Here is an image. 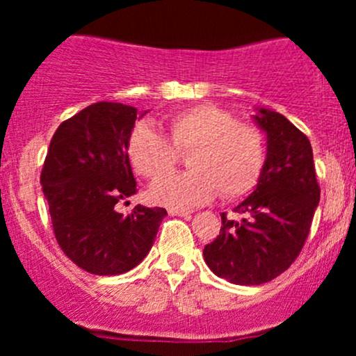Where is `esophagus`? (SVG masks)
<instances>
[{"label": "esophagus", "mask_w": 356, "mask_h": 356, "mask_svg": "<svg viewBox=\"0 0 356 356\" xmlns=\"http://www.w3.org/2000/svg\"><path fill=\"white\" fill-rule=\"evenodd\" d=\"M169 214H170V216H182V218L191 219L192 212H191V211H187V209H175V207H170V209H169Z\"/></svg>", "instance_id": "esophagus-1"}]
</instances>
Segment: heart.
<instances>
[{
	"mask_svg": "<svg viewBox=\"0 0 356 356\" xmlns=\"http://www.w3.org/2000/svg\"><path fill=\"white\" fill-rule=\"evenodd\" d=\"M169 138L149 124L130 134L127 152L142 177L159 179L187 157L189 172L169 175L152 186L155 202L170 207L197 206L216 194L224 201L243 197L256 187L264 167L266 147L259 129L241 124L216 105H194L165 122Z\"/></svg>",
	"mask_w": 356,
	"mask_h": 356,
	"instance_id": "1",
	"label": "heart"
}]
</instances>
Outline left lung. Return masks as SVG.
Returning <instances> with one entry per match:
<instances>
[{
    "label": "left lung",
    "instance_id": "left-lung-1",
    "mask_svg": "<svg viewBox=\"0 0 356 356\" xmlns=\"http://www.w3.org/2000/svg\"><path fill=\"white\" fill-rule=\"evenodd\" d=\"M254 120L268 137L263 172L254 192L234 207L243 219L222 212L219 236L204 248L216 276L243 286L268 283L295 263L320 202L308 137L273 110L259 108Z\"/></svg>",
    "mask_w": 356,
    "mask_h": 356
}]
</instances>
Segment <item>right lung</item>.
<instances>
[{
    "mask_svg": "<svg viewBox=\"0 0 356 356\" xmlns=\"http://www.w3.org/2000/svg\"><path fill=\"white\" fill-rule=\"evenodd\" d=\"M137 108L97 102L53 134L42 182L53 232L76 266L99 276L130 271L149 254L167 211L137 204L130 214L115 209L137 192L130 167V134Z\"/></svg>",
    "mask_w": 356,
    "mask_h": 356,
    "instance_id": "add662e5",
    "label": "right lung"
}]
</instances>
